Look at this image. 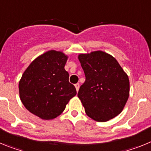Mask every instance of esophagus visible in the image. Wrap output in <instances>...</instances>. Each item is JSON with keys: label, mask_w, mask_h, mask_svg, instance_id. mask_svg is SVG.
Listing matches in <instances>:
<instances>
[{"label": "esophagus", "mask_w": 151, "mask_h": 151, "mask_svg": "<svg viewBox=\"0 0 151 151\" xmlns=\"http://www.w3.org/2000/svg\"><path fill=\"white\" fill-rule=\"evenodd\" d=\"M75 87H76V91H78V89H79V84L78 83L76 84V85H75Z\"/></svg>", "instance_id": "34e87169"}]
</instances>
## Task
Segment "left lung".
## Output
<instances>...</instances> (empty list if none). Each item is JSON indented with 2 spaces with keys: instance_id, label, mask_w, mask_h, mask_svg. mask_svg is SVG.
Listing matches in <instances>:
<instances>
[{
  "instance_id": "left-lung-1",
  "label": "left lung",
  "mask_w": 151,
  "mask_h": 151,
  "mask_svg": "<svg viewBox=\"0 0 151 151\" xmlns=\"http://www.w3.org/2000/svg\"><path fill=\"white\" fill-rule=\"evenodd\" d=\"M85 81L78 97L85 113L97 122H106L123 110L129 96V80L114 57L105 52L80 54Z\"/></svg>"
}]
</instances>
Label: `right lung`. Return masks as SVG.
I'll return each instance as SVG.
<instances>
[{
  "instance_id": "add662e5",
  "label": "right lung",
  "mask_w": 151,
  "mask_h": 151,
  "mask_svg": "<svg viewBox=\"0 0 151 151\" xmlns=\"http://www.w3.org/2000/svg\"><path fill=\"white\" fill-rule=\"evenodd\" d=\"M67 56L49 50L37 57L24 72L19 83V97L25 107L43 119H52L63 113L76 94L64 69Z\"/></svg>"
}]
</instances>
